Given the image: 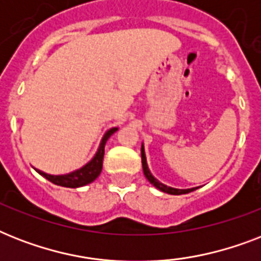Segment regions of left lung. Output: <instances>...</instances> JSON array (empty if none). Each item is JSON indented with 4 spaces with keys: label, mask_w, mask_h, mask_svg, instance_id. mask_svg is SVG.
I'll return each instance as SVG.
<instances>
[{
    "label": "left lung",
    "mask_w": 261,
    "mask_h": 261,
    "mask_svg": "<svg viewBox=\"0 0 261 261\" xmlns=\"http://www.w3.org/2000/svg\"><path fill=\"white\" fill-rule=\"evenodd\" d=\"M141 157H142V168H143V173H145V177L149 180V181L153 184V186L157 188V190L163 191V192H167V194H171V195H181V194H188V192H192L195 191L196 188H188V190H178V188H172V187H168L163 182H160L157 178L151 174V172L149 171V167H147V163H146V154H145V147H143V143H142V147H141Z\"/></svg>",
    "instance_id": "8db88e82"
}]
</instances>
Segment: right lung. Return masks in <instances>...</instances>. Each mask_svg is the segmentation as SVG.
Listing matches in <instances>:
<instances>
[{
    "mask_svg": "<svg viewBox=\"0 0 261 261\" xmlns=\"http://www.w3.org/2000/svg\"><path fill=\"white\" fill-rule=\"evenodd\" d=\"M115 131H118V127H112L107 131L104 137H102L100 146H98L96 154L87 165H84L83 168H80L77 171L70 172L67 174H48L46 172H42L36 169L39 174H42L43 177H46L48 181L54 182L57 186L67 187V188H79V187H84L89 184V182L94 181L98 177V174L101 173L102 169V159H104V146H106L107 141L111 135L114 134Z\"/></svg>",
    "mask_w": 261,
    "mask_h": 261,
    "instance_id": "1",
    "label": "right lung"
}]
</instances>
